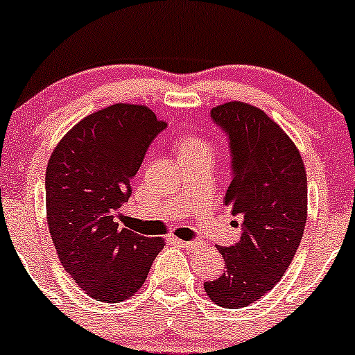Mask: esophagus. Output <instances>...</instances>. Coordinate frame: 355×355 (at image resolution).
<instances>
[{
	"label": "esophagus",
	"instance_id": "34e87169",
	"mask_svg": "<svg viewBox=\"0 0 355 355\" xmlns=\"http://www.w3.org/2000/svg\"><path fill=\"white\" fill-rule=\"evenodd\" d=\"M174 242H176L181 249H186V250H193L200 245V242H186V240H179V239L174 240Z\"/></svg>",
	"mask_w": 355,
	"mask_h": 355
}]
</instances>
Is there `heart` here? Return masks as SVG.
I'll return each mask as SVG.
<instances>
[{
	"label": "heart",
	"mask_w": 355,
	"mask_h": 355,
	"mask_svg": "<svg viewBox=\"0 0 355 355\" xmlns=\"http://www.w3.org/2000/svg\"><path fill=\"white\" fill-rule=\"evenodd\" d=\"M176 148L179 155H189L196 154V152L209 150V144L201 137L193 135V133H186V135H181L176 142Z\"/></svg>",
	"instance_id": "obj_1"
}]
</instances>
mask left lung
<instances>
[{
  "mask_svg": "<svg viewBox=\"0 0 355 355\" xmlns=\"http://www.w3.org/2000/svg\"><path fill=\"white\" fill-rule=\"evenodd\" d=\"M228 133L232 178L225 205L243 218L232 247H218L227 269L205 283L215 304L243 308L261 300L291 264L308 215L306 171L298 147L261 108L228 101L211 110Z\"/></svg>",
  "mask_w": 355,
  "mask_h": 355,
  "instance_id": "left-lung-1",
  "label": "left lung"
}]
</instances>
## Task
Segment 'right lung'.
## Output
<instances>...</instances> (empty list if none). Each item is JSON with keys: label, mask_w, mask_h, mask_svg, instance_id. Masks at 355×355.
Segmentation results:
<instances>
[{"label": "right lung", "mask_w": 355, "mask_h": 355, "mask_svg": "<svg viewBox=\"0 0 355 355\" xmlns=\"http://www.w3.org/2000/svg\"><path fill=\"white\" fill-rule=\"evenodd\" d=\"M166 127L146 105L116 103L78 121L49 159V232L66 272L91 298H130L166 245L115 222L148 146Z\"/></svg>", "instance_id": "right-lung-1"}]
</instances>
